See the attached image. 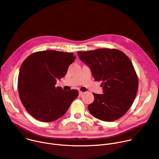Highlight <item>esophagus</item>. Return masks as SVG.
Here are the masks:
<instances>
[{"mask_svg":"<svg viewBox=\"0 0 159 159\" xmlns=\"http://www.w3.org/2000/svg\"><path fill=\"white\" fill-rule=\"evenodd\" d=\"M79 96H82V95L84 94V92L80 91L79 92Z\"/></svg>","mask_w":159,"mask_h":159,"instance_id":"34e87169","label":"esophagus"}]
</instances>
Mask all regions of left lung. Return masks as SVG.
Returning a JSON list of instances; mask_svg holds the SVG:
<instances>
[{"instance_id": "left-lung-1", "label": "left lung", "mask_w": 159, "mask_h": 159, "mask_svg": "<svg viewBox=\"0 0 159 159\" xmlns=\"http://www.w3.org/2000/svg\"><path fill=\"white\" fill-rule=\"evenodd\" d=\"M96 81H102L103 94L93 93L88 107L96 118L113 121L128 111L135 98L138 78L130 59L117 49L102 48L78 52Z\"/></svg>"}]
</instances>
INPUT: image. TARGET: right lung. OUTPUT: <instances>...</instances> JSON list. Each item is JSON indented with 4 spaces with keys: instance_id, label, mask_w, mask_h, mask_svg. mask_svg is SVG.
Masks as SVG:
<instances>
[{
    "instance_id": "1",
    "label": "right lung",
    "mask_w": 159,
    "mask_h": 159,
    "mask_svg": "<svg viewBox=\"0 0 159 159\" xmlns=\"http://www.w3.org/2000/svg\"><path fill=\"white\" fill-rule=\"evenodd\" d=\"M73 53L45 50L33 53L21 65L18 89L27 111L42 122L55 121L64 115L77 98L76 89L63 91L56 87L75 60Z\"/></svg>"
}]
</instances>
